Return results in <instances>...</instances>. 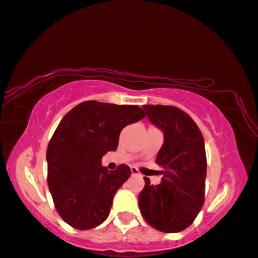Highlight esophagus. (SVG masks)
Masks as SVG:
<instances>
[{
    "mask_svg": "<svg viewBox=\"0 0 258 258\" xmlns=\"http://www.w3.org/2000/svg\"><path fill=\"white\" fill-rule=\"evenodd\" d=\"M131 173H132V175H139V172L136 167H131Z\"/></svg>",
    "mask_w": 258,
    "mask_h": 258,
    "instance_id": "1",
    "label": "esophagus"
}]
</instances>
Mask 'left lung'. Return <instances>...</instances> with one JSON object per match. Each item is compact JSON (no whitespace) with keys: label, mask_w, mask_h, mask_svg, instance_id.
I'll list each match as a JSON object with an SVG mask.
<instances>
[{"label":"left lung","mask_w":258,"mask_h":258,"mask_svg":"<svg viewBox=\"0 0 258 258\" xmlns=\"http://www.w3.org/2000/svg\"><path fill=\"white\" fill-rule=\"evenodd\" d=\"M147 118L162 130L165 141L157 155L164 170L161 183L145 177L139 208L145 221L164 233H177L194 222L205 202V140L193 119L180 108L145 105Z\"/></svg>","instance_id":"obj_1"}]
</instances>
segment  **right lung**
<instances>
[{
  "label": "right lung",
  "mask_w": 258,
  "mask_h": 258,
  "mask_svg": "<svg viewBox=\"0 0 258 258\" xmlns=\"http://www.w3.org/2000/svg\"><path fill=\"white\" fill-rule=\"evenodd\" d=\"M144 117L137 105L89 100L68 112L57 126L46 150L48 186L59 216L75 229H92L107 219L131 169L120 165L107 170L101 158L117 150L125 126Z\"/></svg>",
  "instance_id": "1"
}]
</instances>
